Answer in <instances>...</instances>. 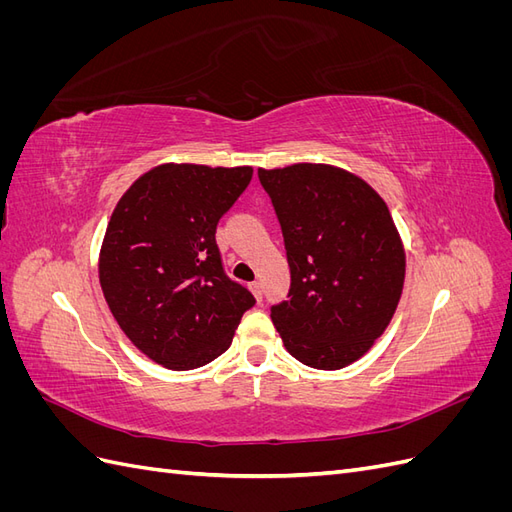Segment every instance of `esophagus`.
Instances as JSON below:
<instances>
[{
    "label": "esophagus",
    "mask_w": 512,
    "mask_h": 512,
    "mask_svg": "<svg viewBox=\"0 0 512 512\" xmlns=\"http://www.w3.org/2000/svg\"><path fill=\"white\" fill-rule=\"evenodd\" d=\"M250 290H252V294L256 297V301H262V286L258 282H252Z\"/></svg>",
    "instance_id": "esophagus-1"
}]
</instances>
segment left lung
Segmentation results:
<instances>
[{"instance_id":"left-lung-1","label":"left lung","mask_w":512,"mask_h":512,"mask_svg":"<svg viewBox=\"0 0 512 512\" xmlns=\"http://www.w3.org/2000/svg\"><path fill=\"white\" fill-rule=\"evenodd\" d=\"M282 226L288 301L271 307L286 350L307 367L342 369L389 327L406 252L380 194L344 168H258Z\"/></svg>"}]
</instances>
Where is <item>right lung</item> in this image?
<instances>
[{"label":"right lung","instance_id":"right-lung-1","mask_svg":"<svg viewBox=\"0 0 512 512\" xmlns=\"http://www.w3.org/2000/svg\"><path fill=\"white\" fill-rule=\"evenodd\" d=\"M252 173L170 162L119 198L100 250V286L121 331L151 361L175 371L211 363L256 303L224 273L215 243Z\"/></svg>","mask_w":512,"mask_h":512}]
</instances>
